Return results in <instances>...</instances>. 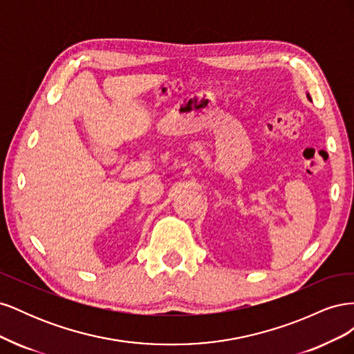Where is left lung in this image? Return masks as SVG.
I'll return each mask as SVG.
<instances>
[{"instance_id": "1", "label": "left lung", "mask_w": 354, "mask_h": 354, "mask_svg": "<svg viewBox=\"0 0 354 354\" xmlns=\"http://www.w3.org/2000/svg\"><path fill=\"white\" fill-rule=\"evenodd\" d=\"M307 97H308V99H310V95H308V94H307ZM310 100H312V99H310Z\"/></svg>"}]
</instances>
